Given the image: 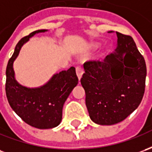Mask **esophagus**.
<instances>
[{
    "mask_svg": "<svg viewBox=\"0 0 152 152\" xmlns=\"http://www.w3.org/2000/svg\"><path fill=\"white\" fill-rule=\"evenodd\" d=\"M76 75H77V76H78V78H79V80H80V78H81V76H82V74H83L82 68H81L80 66H77L76 67Z\"/></svg>",
    "mask_w": 152,
    "mask_h": 152,
    "instance_id": "1",
    "label": "esophagus"
}]
</instances>
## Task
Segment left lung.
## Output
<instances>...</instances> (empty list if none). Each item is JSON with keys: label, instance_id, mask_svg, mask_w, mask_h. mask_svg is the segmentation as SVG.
Instances as JSON below:
<instances>
[{"label": "left lung", "instance_id": "obj_1", "mask_svg": "<svg viewBox=\"0 0 152 152\" xmlns=\"http://www.w3.org/2000/svg\"><path fill=\"white\" fill-rule=\"evenodd\" d=\"M116 35L114 52L103 60L86 62L80 80L89 117L101 125L124 121L139 106L145 91L143 56L130 36L117 31Z\"/></svg>", "mask_w": 152, "mask_h": 152}]
</instances>
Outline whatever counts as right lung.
Listing matches in <instances>:
<instances>
[{"label":"right lung","mask_w":152,"mask_h":152,"mask_svg":"<svg viewBox=\"0 0 152 152\" xmlns=\"http://www.w3.org/2000/svg\"><path fill=\"white\" fill-rule=\"evenodd\" d=\"M46 31H35L18 41L5 72V93L11 108L27 124L40 129H52L60 124L63 104L78 84L74 66L54 74L46 84L38 88L25 87L15 80L13 64L22 46L36 33Z\"/></svg>","instance_id":"add662e5"}]
</instances>
